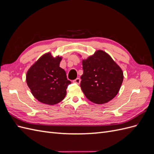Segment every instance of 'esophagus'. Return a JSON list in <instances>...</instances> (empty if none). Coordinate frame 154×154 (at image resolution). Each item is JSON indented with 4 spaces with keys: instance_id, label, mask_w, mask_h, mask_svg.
I'll return each instance as SVG.
<instances>
[{
    "instance_id": "esophagus-1",
    "label": "esophagus",
    "mask_w": 154,
    "mask_h": 154,
    "mask_svg": "<svg viewBox=\"0 0 154 154\" xmlns=\"http://www.w3.org/2000/svg\"><path fill=\"white\" fill-rule=\"evenodd\" d=\"M80 81H81L80 79L79 78H77L76 79H75V80H73V83H76V84H80Z\"/></svg>"
}]
</instances>
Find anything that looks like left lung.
I'll return each mask as SVG.
<instances>
[{"label": "left lung", "mask_w": 154, "mask_h": 154, "mask_svg": "<svg viewBox=\"0 0 154 154\" xmlns=\"http://www.w3.org/2000/svg\"><path fill=\"white\" fill-rule=\"evenodd\" d=\"M80 87L88 100L96 104L107 103L117 95L123 73L110 56L103 51L83 60Z\"/></svg>", "instance_id": "left-lung-1"}]
</instances>
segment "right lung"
Returning <instances> with one entry per match:
<instances>
[{
	"label": "right lung",
	"mask_w": 154,
	"mask_h": 154,
	"mask_svg": "<svg viewBox=\"0 0 154 154\" xmlns=\"http://www.w3.org/2000/svg\"><path fill=\"white\" fill-rule=\"evenodd\" d=\"M62 58L51 53L40 57L26 75L27 84L35 98L41 103L55 105L64 99L66 89L71 83L66 71L60 67Z\"/></svg>",
	"instance_id": "add662e5"
}]
</instances>
